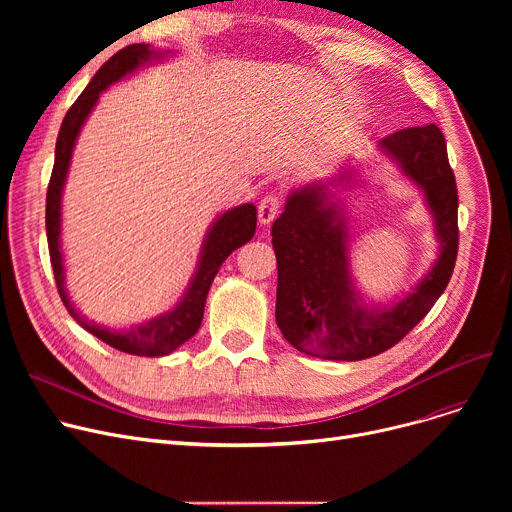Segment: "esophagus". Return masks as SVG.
Masks as SVG:
<instances>
[{"mask_svg": "<svg viewBox=\"0 0 512 512\" xmlns=\"http://www.w3.org/2000/svg\"><path fill=\"white\" fill-rule=\"evenodd\" d=\"M280 207H282L280 197H276V195H265V197L259 201V224H263V226L272 224V222L278 218Z\"/></svg>", "mask_w": 512, "mask_h": 512, "instance_id": "1", "label": "esophagus"}]
</instances>
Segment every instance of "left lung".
Segmentation results:
<instances>
[{"mask_svg":"<svg viewBox=\"0 0 512 512\" xmlns=\"http://www.w3.org/2000/svg\"><path fill=\"white\" fill-rule=\"evenodd\" d=\"M425 197L434 218L438 259L427 274L388 305H369L351 274V236L340 191L355 184L342 166L326 182L294 188L272 226L278 261L276 324L297 351L334 361H361L388 351L434 307L450 282L459 251V195L436 124L402 128L378 143Z\"/></svg>","mask_w":512,"mask_h":512,"instance_id":"1","label":"left lung"}]
</instances>
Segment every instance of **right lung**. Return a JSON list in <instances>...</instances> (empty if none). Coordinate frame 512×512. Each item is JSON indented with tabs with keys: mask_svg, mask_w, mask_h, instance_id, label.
Instances as JSON below:
<instances>
[{
	"mask_svg": "<svg viewBox=\"0 0 512 512\" xmlns=\"http://www.w3.org/2000/svg\"><path fill=\"white\" fill-rule=\"evenodd\" d=\"M168 53L170 51H164V53L155 51L149 43H134L114 53V56L97 70L87 89L80 93V97L66 112L64 122L60 126V134L56 141V161H53V170L47 186V205H45L49 257H51L53 276H56L58 292L64 307L87 332H91L105 344L118 348V351L137 355V357L170 355L180 344H184L188 338H193L197 334L203 319L207 292L215 274H218L220 265L226 261V257L232 251L247 245V242L253 238L255 226H257V207L253 203H242L218 215V220L211 224V228L205 234L199 261H197V270L191 282H188L182 299L176 303L174 309L161 313L149 321H143V324H134L128 330L101 328L93 324V321H87L70 303L68 290H66V265H64L62 240H60L62 193H64V184L70 170V159H72V151L80 134V128H83V124L87 122L89 114L93 112V107L99 101V95L107 87L118 83V80H122L126 74H132L141 66L161 60L164 56H168Z\"/></svg>",
	"mask_w": 512,
	"mask_h": 512,
	"instance_id": "right-lung-1",
	"label": "right lung"
}]
</instances>
